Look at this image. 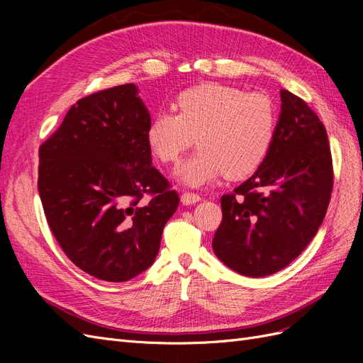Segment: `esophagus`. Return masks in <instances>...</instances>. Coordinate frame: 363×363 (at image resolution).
Wrapping results in <instances>:
<instances>
[{"instance_id": "1", "label": "esophagus", "mask_w": 363, "mask_h": 363, "mask_svg": "<svg viewBox=\"0 0 363 363\" xmlns=\"http://www.w3.org/2000/svg\"><path fill=\"white\" fill-rule=\"evenodd\" d=\"M180 200H182V203H183V204H186V206H191V204H195V203L201 201V196H200L199 194H194V192H189V191H184V192L182 194V196H180Z\"/></svg>"}]
</instances>
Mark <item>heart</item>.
I'll use <instances>...</instances> for the list:
<instances>
[{
  "label": "heart",
  "mask_w": 363,
  "mask_h": 363,
  "mask_svg": "<svg viewBox=\"0 0 363 363\" xmlns=\"http://www.w3.org/2000/svg\"><path fill=\"white\" fill-rule=\"evenodd\" d=\"M174 111L150 121L147 145L162 163H177L196 136L200 150L175 171L179 182L194 188L221 174L230 180L248 177L265 162L276 136L277 111L271 98L236 86L189 87L175 98Z\"/></svg>",
  "instance_id": "obj_1"
}]
</instances>
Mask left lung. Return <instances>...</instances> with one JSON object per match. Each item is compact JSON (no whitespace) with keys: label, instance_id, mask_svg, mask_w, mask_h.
Here are the masks:
<instances>
[{"label":"left lung","instance_id":"1","mask_svg":"<svg viewBox=\"0 0 363 363\" xmlns=\"http://www.w3.org/2000/svg\"><path fill=\"white\" fill-rule=\"evenodd\" d=\"M281 112L268 156L235 194L223 195L213 251L247 277L288 267L323 224L333 189L324 124L301 98L280 91Z\"/></svg>","mask_w":363,"mask_h":363}]
</instances>
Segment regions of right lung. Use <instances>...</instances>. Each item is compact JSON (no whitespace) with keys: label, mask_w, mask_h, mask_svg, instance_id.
I'll return each mask as SVG.
<instances>
[{"label":"right lung","mask_w":363,"mask_h":363,"mask_svg":"<svg viewBox=\"0 0 363 363\" xmlns=\"http://www.w3.org/2000/svg\"><path fill=\"white\" fill-rule=\"evenodd\" d=\"M150 121L138 86H115L77 101L39 148L38 189L51 232L74 265L104 281H127L152 265L180 203L152 167Z\"/></svg>","instance_id":"1"}]
</instances>
